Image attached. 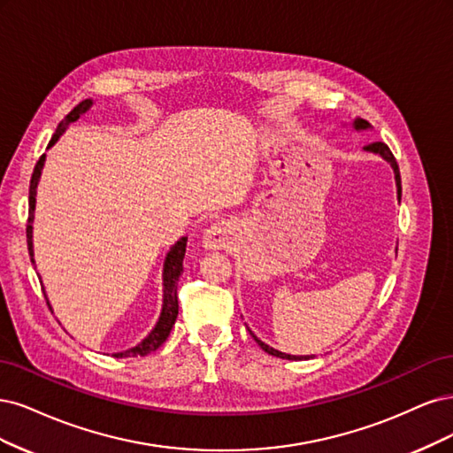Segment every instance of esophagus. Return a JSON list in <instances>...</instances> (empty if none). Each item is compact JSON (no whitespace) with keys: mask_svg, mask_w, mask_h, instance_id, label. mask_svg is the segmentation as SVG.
I'll list each match as a JSON object with an SVG mask.
<instances>
[{"mask_svg":"<svg viewBox=\"0 0 453 453\" xmlns=\"http://www.w3.org/2000/svg\"><path fill=\"white\" fill-rule=\"evenodd\" d=\"M231 241V227L229 224L218 222L211 226L205 235H203V242H205L207 248H212V250H220V248H226Z\"/></svg>","mask_w":453,"mask_h":453,"instance_id":"obj_1","label":"esophagus"}]
</instances>
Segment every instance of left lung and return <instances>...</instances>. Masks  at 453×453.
<instances>
[{
    "instance_id": "1",
    "label": "left lung",
    "mask_w": 453,
    "mask_h": 453,
    "mask_svg": "<svg viewBox=\"0 0 453 453\" xmlns=\"http://www.w3.org/2000/svg\"><path fill=\"white\" fill-rule=\"evenodd\" d=\"M354 126H356V129H367V127H369V122H367V120H361V119H357V120L354 122ZM365 150L380 154L382 157H386L388 162L391 164L393 171H395L397 194H399V199H401V174H399V165H397V162H395V156L391 154V150H389L388 144H384V142H372V144H367V147H365ZM250 334H252V337H254V333H250ZM254 341H256V342L261 346V349H265V352H267V354H271V356L282 357V359H301V357H296V356H289V354H282V352H279V349H274V348H271V346H267V344L261 342L257 337H254ZM304 359H309V357H304Z\"/></svg>"
}]
</instances>
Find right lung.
I'll return each instance as SVG.
<instances>
[{"mask_svg": "<svg viewBox=\"0 0 453 453\" xmlns=\"http://www.w3.org/2000/svg\"><path fill=\"white\" fill-rule=\"evenodd\" d=\"M92 105V99H84L81 104L73 109L65 119L58 124L56 134L52 135L49 149L52 144L60 139V135L65 131V127L79 120V116L82 112H86ZM42 164H45V154L39 157V162L35 164L32 180H30V211H27V226H26V237H27V252L32 256V264H34V244H32V222H34V211H35V194H37V184H39V177H41V169ZM186 237H182L177 244L171 248V252L165 257V265H164V309H162V316H159L156 327L150 331V334L144 339L141 344H137L135 348H129L126 352H119L114 354V357H137V356H147L150 352H156V349L165 342V339L169 337V333L174 326V319H177L179 314V297H177V286H179V276L184 271L182 261H184V254H186ZM45 291V289H42ZM49 304V301H47ZM50 306V304H49Z\"/></svg>", "mask_w": 453, "mask_h": 453, "instance_id": "obj_1", "label": "right lung"}]
</instances>
